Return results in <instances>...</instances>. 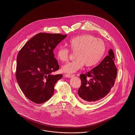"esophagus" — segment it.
<instances>
[{
    "instance_id": "obj_1",
    "label": "esophagus",
    "mask_w": 135,
    "mask_h": 135,
    "mask_svg": "<svg viewBox=\"0 0 135 135\" xmlns=\"http://www.w3.org/2000/svg\"><path fill=\"white\" fill-rule=\"evenodd\" d=\"M74 76H75V75H73V74L72 75V74H66L65 75L66 77L69 78H72Z\"/></svg>"
}]
</instances>
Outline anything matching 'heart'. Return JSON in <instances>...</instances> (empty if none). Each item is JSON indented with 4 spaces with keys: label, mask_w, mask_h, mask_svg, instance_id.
Segmentation results:
<instances>
[{
    "label": "heart",
    "mask_w": 135,
    "mask_h": 135,
    "mask_svg": "<svg viewBox=\"0 0 135 135\" xmlns=\"http://www.w3.org/2000/svg\"><path fill=\"white\" fill-rule=\"evenodd\" d=\"M67 45L73 52H76L73 61L62 66V72L66 73H75L85 64L86 67L97 65L103 56L106 46L104 41L90 35H83L74 37L67 41ZM69 50L63 46L57 49L55 56L58 60L67 61Z\"/></svg>",
    "instance_id": "obj_1"
}]
</instances>
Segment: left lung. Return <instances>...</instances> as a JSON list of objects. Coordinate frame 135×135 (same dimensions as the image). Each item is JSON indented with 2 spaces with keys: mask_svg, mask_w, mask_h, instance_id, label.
Listing matches in <instances>:
<instances>
[{
  "mask_svg": "<svg viewBox=\"0 0 135 135\" xmlns=\"http://www.w3.org/2000/svg\"><path fill=\"white\" fill-rule=\"evenodd\" d=\"M114 60V54L110 49L108 55L98 65L85 74L80 75L82 85L78 94L83 102H96L108 94L114 85L117 74Z\"/></svg>",
  "mask_w": 135,
  "mask_h": 135,
  "instance_id": "1",
  "label": "left lung"
}]
</instances>
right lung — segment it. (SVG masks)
Returning <instances> with one entry per match:
<instances>
[{
    "instance_id": "add662e5",
    "label": "right lung",
    "mask_w": 135,
    "mask_h": 135,
    "mask_svg": "<svg viewBox=\"0 0 135 135\" xmlns=\"http://www.w3.org/2000/svg\"><path fill=\"white\" fill-rule=\"evenodd\" d=\"M67 36L60 33H39L27 41L17 57V81L25 95L41 104L52 96L62 74L52 72L59 69L53 51Z\"/></svg>"
}]
</instances>
